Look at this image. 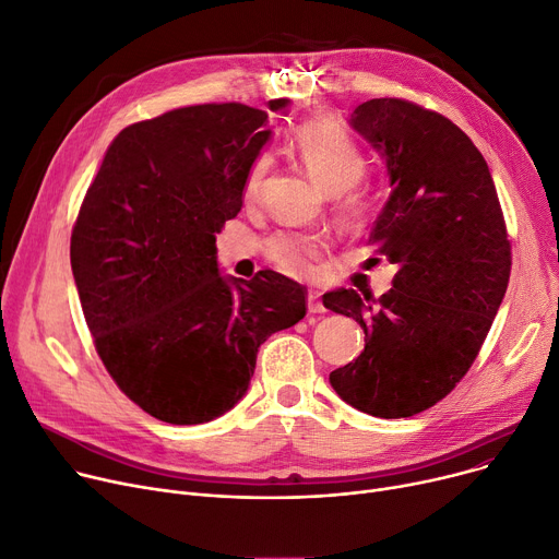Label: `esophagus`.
I'll return each instance as SVG.
<instances>
[{
    "instance_id": "1",
    "label": "esophagus",
    "mask_w": 559,
    "mask_h": 559,
    "mask_svg": "<svg viewBox=\"0 0 559 559\" xmlns=\"http://www.w3.org/2000/svg\"><path fill=\"white\" fill-rule=\"evenodd\" d=\"M307 309H309V313H322L324 311V305L320 300V293L309 290V295H307Z\"/></svg>"
}]
</instances>
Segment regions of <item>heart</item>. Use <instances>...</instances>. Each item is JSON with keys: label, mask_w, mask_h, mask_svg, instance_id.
I'll list each match as a JSON object with an SVG mask.
<instances>
[{"label": "heart", "mask_w": 559, "mask_h": 559, "mask_svg": "<svg viewBox=\"0 0 559 559\" xmlns=\"http://www.w3.org/2000/svg\"><path fill=\"white\" fill-rule=\"evenodd\" d=\"M293 151L305 164L311 180L330 195H341L356 185V180L366 171V155L360 146L345 133L343 128L326 119H309L293 135ZM273 167L271 153H259L246 174L243 195L254 201L259 195L261 182ZM347 216L360 212V195H347L343 203ZM326 239L318 233H295V229H282L275 233L264 252L271 264L293 277H311L318 271V261L322 259Z\"/></svg>", "instance_id": "b5f03b06"}]
</instances>
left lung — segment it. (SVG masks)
I'll return each mask as SVG.
<instances>
[{"mask_svg": "<svg viewBox=\"0 0 559 559\" xmlns=\"http://www.w3.org/2000/svg\"><path fill=\"white\" fill-rule=\"evenodd\" d=\"M349 126L385 162L392 191L368 243L397 275L379 300L354 288L322 295L366 334V349L330 383L368 415L411 417L472 368L508 288L510 241L487 162L453 121L372 98Z\"/></svg>", "mask_w": 559, "mask_h": 559, "instance_id": "obj_1", "label": "left lung"}]
</instances>
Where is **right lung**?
Segmentation results:
<instances>
[{
	"mask_svg": "<svg viewBox=\"0 0 559 559\" xmlns=\"http://www.w3.org/2000/svg\"><path fill=\"white\" fill-rule=\"evenodd\" d=\"M271 135L269 112L241 104L164 112L121 130L85 193L70 246L85 322L115 383L155 419L203 424L235 408L259 345L307 313L298 282L229 277L216 259Z\"/></svg>",
	"mask_w": 559,
	"mask_h": 559,
	"instance_id": "obj_1",
	"label": "right lung"
}]
</instances>
